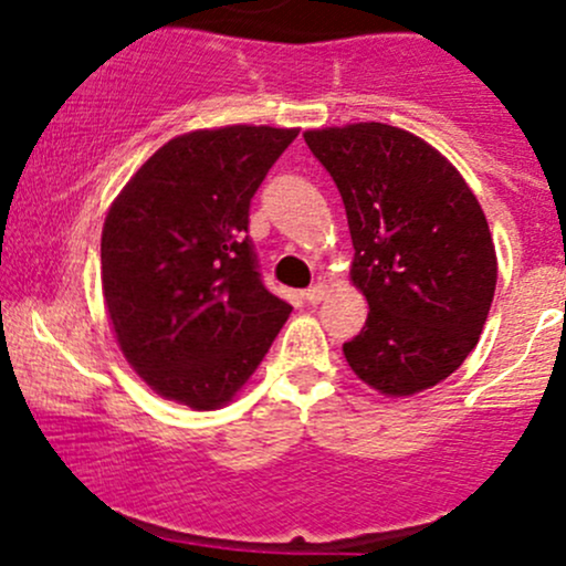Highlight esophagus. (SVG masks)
<instances>
[{
	"label": "esophagus",
	"mask_w": 566,
	"mask_h": 566,
	"mask_svg": "<svg viewBox=\"0 0 566 566\" xmlns=\"http://www.w3.org/2000/svg\"><path fill=\"white\" fill-rule=\"evenodd\" d=\"M324 295H327V284H314V287H308V290L303 292V297H305V301H308L311 305L322 303Z\"/></svg>",
	"instance_id": "obj_1"
}]
</instances>
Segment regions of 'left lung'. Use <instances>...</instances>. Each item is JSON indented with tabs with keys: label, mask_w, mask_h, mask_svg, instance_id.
I'll return each mask as SVG.
<instances>
[{
	"label": "left lung",
	"mask_w": 566,
	"mask_h": 566,
	"mask_svg": "<svg viewBox=\"0 0 566 566\" xmlns=\"http://www.w3.org/2000/svg\"><path fill=\"white\" fill-rule=\"evenodd\" d=\"M346 205L350 282L367 297L346 361L375 391L412 396L465 361L497 282L476 197L433 146L407 129L359 122L303 133Z\"/></svg>",
	"instance_id": "8db88e82"
}]
</instances>
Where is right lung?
Listing matches in <instances>:
<instances>
[{"label":"right lung","mask_w":566,"mask_h":566,"mask_svg":"<svg viewBox=\"0 0 566 566\" xmlns=\"http://www.w3.org/2000/svg\"><path fill=\"white\" fill-rule=\"evenodd\" d=\"M297 129L231 125L172 138L114 199L101 237L108 319L154 391L218 409L250 380L292 305L265 290L250 201Z\"/></svg>","instance_id":"add662e5"}]
</instances>
